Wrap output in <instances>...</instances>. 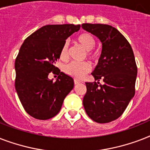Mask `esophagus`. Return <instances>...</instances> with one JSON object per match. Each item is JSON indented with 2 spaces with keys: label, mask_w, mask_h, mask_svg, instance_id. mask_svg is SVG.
<instances>
[{
  "label": "esophagus",
  "mask_w": 150,
  "mask_h": 150,
  "mask_svg": "<svg viewBox=\"0 0 150 150\" xmlns=\"http://www.w3.org/2000/svg\"><path fill=\"white\" fill-rule=\"evenodd\" d=\"M74 82H75V84H79V83H80L81 82V81L79 79H74Z\"/></svg>",
  "instance_id": "1"
}]
</instances>
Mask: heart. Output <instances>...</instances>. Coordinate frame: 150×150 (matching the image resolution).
<instances>
[{
    "mask_svg": "<svg viewBox=\"0 0 150 150\" xmlns=\"http://www.w3.org/2000/svg\"><path fill=\"white\" fill-rule=\"evenodd\" d=\"M77 41L80 44H82L88 50L87 55L89 58L93 59L95 57V54L91 51L92 49H93L95 47L96 42L94 40L93 36L89 33H82L79 36H78ZM68 57V44L64 43L60 51V57L61 59H65ZM90 64L86 61L84 62H76V61H71L68 64L64 66V71L68 75H71L72 77L76 79H82L86 75L87 72H89L90 70Z\"/></svg>",
    "mask_w": 150,
    "mask_h": 150,
    "instance_id": "heart-1",
    "label": "heart"
}]
</instances>
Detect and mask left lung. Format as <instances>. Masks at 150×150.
Returning <instances> with one entry per match:
<instances>
[{"instance_id":"1","label":"left lung","mask_w":150,"mask_h":150,"mask_svg":"<svg viewBox=\"0 0 150 150\" xmlns=\"http://www.w3.org/2000/svg\"><path fill=\"white\" fill-rule=\"evenodd\" d=\"M82 27L102 43L98 64L92 73L97 82H86L83 106L93 121L108 123L123 114L135 95L137 65L134 53L125 37L111 25L84 23ZM100 79L103 85H99Z\"/></svg>"}]
</instances>
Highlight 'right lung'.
<instances>
[{
  "instance_id": "1",
  "label": "right lung",
  "mask_w": 150,
  "mask_h": 150,
  "mask_svg": "<svg viewBox=\"0 0 150 150\" xmlns=\"http://www.w3.org/2000/svg\"><path fill=\"white\" fill-rule=\"evenodd\" d=\"M80 25H47L25 40L15 59V86L25 110L33 117L47 120L58 114L74 80L54 66L68 37ZM50 72L59 75L55 82Z\"/></svg>"
}]
</instances>
